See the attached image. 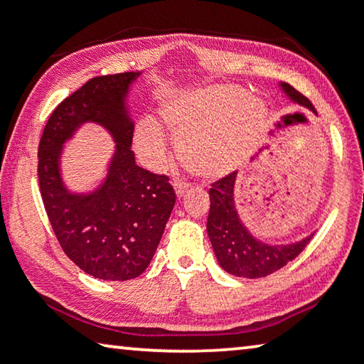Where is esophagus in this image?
<instances>
[{
	"mask_svg": "<svg viewBox=\"0 0 364 364\" xmlns=\"http://www.w3.org/2000/svg\"><path fill=\"white\" fill-rule=\"evenodd\" d=\"M173 186H175V193H176L178 198H181V196H184V193H186L189 189L188 183H175Z\"/></svg>",
	"mask_w": 364,
	"mask_h": 364,
	"instance_id": "1",
	"label": "esophagus"
}]
</instances>
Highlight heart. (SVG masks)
I'll return each mask as SVG.
<instances>
[{"label":"heart","instance_id":"heart-1","mask_svg":"<svg viewBox=\"0 0 364 364\" xmlns=\"http://www.w3.org/2000/svg\"><path fill=\"white\" fill-rule=\"evenodd\" d=\"M159 123L178 141L184 164L205 178L233 171L252 152L262 134L265 108L235 85H213L166 100ZM151 119L134 131L136 154L147 168L160 170L170 159L164 131Z\"/></svg>","mask_w":364,"mask_h":364}]
</instances>
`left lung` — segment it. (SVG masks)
<instances>
[{"label": "left lung", "instance_id": "8db88e82", "mask_svg": "<svg viewBox=\"0 0 364 364\" xmlns=\"http://www.w3.org/2000/svg\"><path fill=\"white\" fill-rule=\"evenodd\" d=\"M280 87L288 99L316 113L313 103L295 87L287 82H282ZM236 176H238L236 171L230 173L213 183L209 189L210 210L207 217V235L210 238L217 261L225 272L246 279H261L293 261L306 247L313 235L291 245H267L252 236L236 210Z\"/></svg>", "mask_w": 364, "mask_h": 364}]
</instances>
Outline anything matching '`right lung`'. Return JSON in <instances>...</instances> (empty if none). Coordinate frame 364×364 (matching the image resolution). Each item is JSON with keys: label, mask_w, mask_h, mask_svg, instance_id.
Here are the masks:
<instances>
[{"label": "right lung", "mask_w": 364, "mask_h": 364, "mask_svg": "<svg viewBox=\"0 0 364 364\" xmlns=\"http://www.w3.org/2000/svg\"><path fill=\"white\" fill-rule=\"evenodd\" d=\"M141 73L99 76L50 114L38 144V184L51 228L65 255L95 279L131 280L151 264L175 205L168 176L136 165L134 123L126 107ZM84 122H97L117 147L106 181L89 195L69 193L59 173L64 142Z\"/></svg>", "instance_id": "add662e5"}]
</instances>
